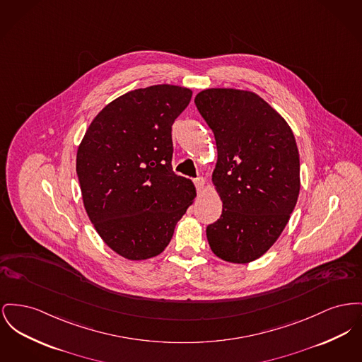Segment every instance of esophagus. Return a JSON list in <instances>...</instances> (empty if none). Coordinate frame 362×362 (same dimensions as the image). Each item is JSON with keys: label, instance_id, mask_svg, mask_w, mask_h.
<instances>
[{"label": "esophagus", "instance_id": "34e87169", "mask_svg": "<svg viewBox=\"0 0 362 362\" xmlns=\"http://www.w3.org/2000/svg\"><path fill=\"white\" fill-rule=\"evenodd\" d=\"M194 185H195L197 190H198V192H201V190L204 189V186H205V180H204V177H201V176L195 177V179H194Z\"/></svg>", "mask_w": 362, "mask_h": 362}]
</instances>
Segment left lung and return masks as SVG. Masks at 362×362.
I'll list each match as a JSON object with an SVG mask.
<instances>
[{
    "label": "left lung",
    "instance_id": "left-lung-1",
    "mask_svg": "<svg viewBox=\"0 0 362 362\" xmlns=\"http://www.w3.org/2000/svg\"><path fill=\"white\" fill-rule=\"evenodd\" d=\"M214 134L212 180L223 201L206 238L218 258L246 264L283 233L299 194L294 134L274 107L252 91L208 88L194 100Z\"/></svg>",
    "mask_w": 362,
    "mask_h": 362
}]
</instances>
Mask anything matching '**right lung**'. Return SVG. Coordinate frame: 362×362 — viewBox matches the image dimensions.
Returning <instances> with one entry per match:
<instances>
[{"label":"right lung","mask_w":362,"mask_h":362,"mask_svg":"<svg viewBox=\"0 0 362 362\" xmlns=\"http://www.w3.org/2000/svg\"><path fill=\"white\" fill-rule=\"evenodd\" d=\"M192 91L150 86L107 104L76 154L86 212L107 246L127 259L158 255L195 197L190 179L172 170V124Z\"/></svg>","instance_id":"right-lung-1"}]
</instances>
